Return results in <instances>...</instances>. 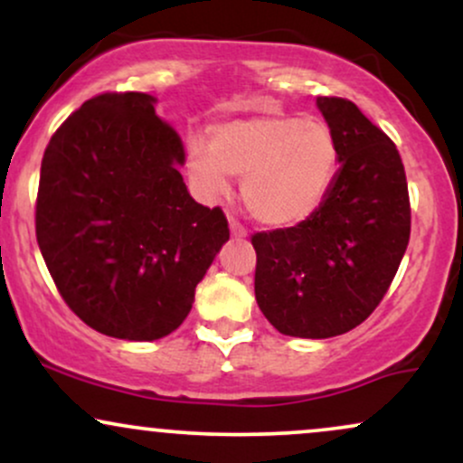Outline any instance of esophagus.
Listing matches in <instances>:
<instances>
[{
	"instance_id": "esophagus-1",
	"label": "esophagus",
	"mask_w": 463,
	"mask_h": 463,
	"mask_svg": "<svg viewBox=\"0 0 463 463\" xmlns=\"http://www.w3.org/2000/svg\"><path fill=\"white\" fill-rule=\"evenodd\" d=\"M228 228H231V235L235 237V239H246L248 237L246 228L239 224L237 220H232V217H231V220H228Z\"/></svg>"
}]
</instances>
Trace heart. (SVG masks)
Instances as JSON below:
<instances>
[{"mask_svg": "<svg viewBox=\"0 0 463 463\" xmlns=\"http://www.w3.org/2000/svg\"><path fill=\"white\" fill-rule=\"evenodd\" d=\"M184 165L194 187L217 198L241 180L248 213L272 228L305 222L326 198L339 165L335 135L320 119L294 115H252L211 128L209 147L187 141Z\"/></svg>", "mask_w": 463, "mask_h": 463, "instance_id": "obj_1", "label": "heart"}]
</instances>
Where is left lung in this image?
<instances>
[{"label": "left lung", "mask_w": 463, "mask_h": 463, "mask_svg": "<svg viewBox=\"0 0 463 463\" xmlns=\"http://www.w3.org/2000/svg\"><path fill=\"white\" fill-rule=\"evenodd\" d=\"M339 169L311 217L257 232L254 296L279 333L326 339L353 331L383 300L402 261L411 211L390 137L353 102L317 98Z\"/></svg>", "instance_id": "8db88e82"}]
</instances>
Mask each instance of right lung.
I'll use <instances>...</instances> for the list:
<instances>
[{
    "mask_svg": "<svg viewBox=\"0 0 463 463\" xmlns=\"http://www.w3.org/2000/svg\"><path fill=\"white\" fill-rule=\"evenodd\" d=\"M178 135L147 93L84 102L41 163L36 241L76 316L95 331L154 342L189 316L228 222L189 195Z\"/></svg>",
    "mask_w": 463,
    "mask_h": 463,
    "instance_id": "right-lung-1",
    "label": "right lung"
}]
</instances>
